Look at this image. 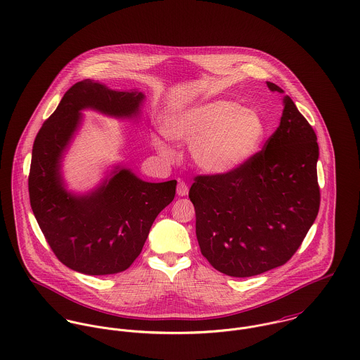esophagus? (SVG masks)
Listing matches in <instances>:
<instances>
[{
  "label": "esophagus",
  "mask_w": 360,
  "mask_h": 360,
  "mask_svg": "<svg viewBox=\"0 0 360 360\" xmlns=\"http://www.w3.org/2000/svg\"><path fill=\"white\" fill-rule=\"evenodd\" d=\"M188 192H189L188 185H186L184 181H179V182H178V188H176V193H178V196H186V195H188Z\"/></svg>",
  "instance_id": "obj_1"
}]
</instances>
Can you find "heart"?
<instances>
[{"mask_svg": "<svg viewBox=\"0 0 360 360\" xmlns=\"http://www.w3.org/2000/svg\"><path fill=\"white\" fill-rule=\"evenodd\" d=\"M162 131L172 141L191 143L192 160L200 169L222 175L242 168L259 153L267 125L256 110L231 100H210L168 112ZM151 142L160 154L172 157L161 135L154 134Z\"/></svg>", "mask_w": 360, "mask_h": 360, "instance_id": "heart-1", "label": "heart"}]
</instances>
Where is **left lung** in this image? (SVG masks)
Instances as JSON below:
<instances>
[{
    "label": "left lung",
    "instance_id": "obj_1",
    "mask_svg": "<svg viewBox=\"0 0 360 360\" xmlns=\"http://www.w3.org/2000/svg\"><path fill=\"white\" fill-rule=\"evenodd\" d=\"M283 104L280 127L264 150L233 172L196 176L189 191L202 255L231 277L285 264L319 213L317 136L289 96Z\"/></svg>",
    "mask_w": 360,
    "mask_h": 360
}]
</instances>
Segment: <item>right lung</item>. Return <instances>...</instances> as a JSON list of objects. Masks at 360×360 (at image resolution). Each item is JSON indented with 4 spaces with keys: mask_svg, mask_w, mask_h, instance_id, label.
I'll return each mask as SVG.
<instances>
[{
    "mask_svg": "<svg viewBox=\"0 0 360 360\" xmlns=\"http://www.w3.org/2000/svg\"><path fill=\"white\" fill-rule=\"evenodd\" d=\"M144 97L136 89L120 91L90 79L77 82L34 139L30 206L54 255L77 273L107 276L129 269L155 217L175 198L176 181L146 182L122 164L86 193L68 191L63 176V160L82 125V111L134 120Z\"/></svg>",
    "mask_w": 360,
    "mask_h": 360,
    "instance_id": "right-lung-1",
    "label": "right lung"
}]
</instances>
